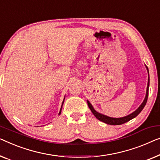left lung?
Masks as SVG:
<instances>
[{
  "mask_svg": "<svg viewBox=\"0 0 160 160\" xmlns=\"http://www.w3.org/2000/svg\"><path fill=\"white\" fill-rule=\"evenodd\" d=\"M145 66H146V65H145ZM146 68H147V72H148V82H147L146 95H145L144 101H143L142 104L139 106V108H138L137 110H135L134 111H133V113L128 114V115L126 116H123V117L113 118V117H110V116L104 115V114L98 113V112L95 110V108H93V106H92V104L90 103V101H88V100H87L88 107H89L90 111H92V113H93V115L95 116V117H96V118L98 119L99 121H102V122L106 123H107V124H109V125H121V124H123V123H124L126 122H128V121L132 120V119H133V118H135V117H137V116L139 115V114L140 113V112H141L143 110V108H144L145 105H146V103H147V98H148V95H149V74L148 68H147V66H146Z\"/></svg>",
  "mask_w": 160,
  "mask_h": 160,
  "instance_id": "1",
  "label": "left lung"
}]
</instances>
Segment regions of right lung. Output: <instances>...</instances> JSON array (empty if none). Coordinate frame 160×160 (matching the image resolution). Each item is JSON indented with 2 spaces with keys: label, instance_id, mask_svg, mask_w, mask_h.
<instances>
[{
  "label": "right lung",
  "instance_id": "add662e5",
  "mask_svg": "<svg viewBox=\"0 0 160 160\" xmlns=\"http://www.w3.org/2000/svg\"><path fill=\"white\" fill-rule=\"evenodd\" d=\"M65 98H64V99H63V101H62V106H61V108H60V111H59V114H58V115H60V114H61V111H62V106H63V103H64V101H65Z\"/></svg>",
  "mask_w": 160,
  "mask_h": 160
}]
</instances>
